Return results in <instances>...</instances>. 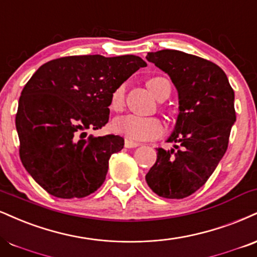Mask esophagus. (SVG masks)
Segmentation results:
<instances>
[{"instance_id": "1", "label": "esophagus", "mask_w": 257, "mask_h": 257, "mask_svg": "<svg viewBox=\"0 0 257 257\" xmlns=\"http://www.w3.org/2000/svg\"><path fill=\"white\" fill-rule=\"evenodd\" d=\"M124 146H125L126 148H135V147L140 146V144H139V142L131 141V140H128V139H125V141H124Z\"/></svg>"}]
</instances>
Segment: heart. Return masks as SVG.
<instances>
[{
    "instance_id": "obj_1",
    "label": "heart",
    "mask_w": 257,
    "mask_h": 257,
    "mask_svg": "<svg viewBox=\"0 0 257 257\" xmlns=\"http://www.w3.org/2000/svg\"><path fill=\"white\" fill-rule=\"evenodd\" d=\"M164 78L156 76L147 81V87L156 98L159 95V85ZM126 85L120 83L110 95V109L120 111L125 103ZM112 131L123 135L132 141H148L158 139L165 133V125L157 117H144L138 115H125L117 117L112 122Z\"/></svg>"
}]
</instances>
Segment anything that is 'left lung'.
I'll return each instance as SVG.
<instances>
[{
  "mask_svg": "<svg viewBox=\"0 0 257 257\" xmlns=\"http://www.w3.org/2000/svg\"><path fill=\"white\" fill-rule=\"evenodd\" d=\"M146 58L169 74L179 99L168 140L176 150H157L146 182L157 195L184 199L206 183L226 152L236 120L234 92L224 70L205 58L178 50L148 52Z\"/></svg>",
  "mask_w": 257,
  "mask_h": 257,
  "instance_id": "left-lung-1",
  "label": "left lung"
}]
</instances>
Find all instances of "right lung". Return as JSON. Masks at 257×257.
I'll list each match as a JSON object with an SVG mask.
<instances>
[{"label": "right lung", "instance_id": "1", "mask_svg": "<svg viewBox=\"0 0 257 257\" xmlns=\"http://www.w3.org/2000/svg\"><path fill=\"white\" fill-rule=\"evenodd\" d=\"M147 63L135 55L67 56L46 62L21 92L15 116L20 159L43 189L85 197L104 183L111 154L124 140L93 137L109 120L110 95Z\"/></svg>", "mask_w": 257, "mask_h": 257}]
</instances>
